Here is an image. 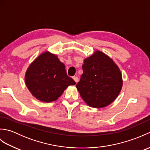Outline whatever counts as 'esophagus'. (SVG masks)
<instances>
[{
  "instance_id": "34e87169",
  "label": "esophagus",
  "mask_w": 150,
  "mask_h": 150,
  "mask_svg": "<svg viewBox=\"0 0 150 150\" xmlns=\"http://www.w3.org/2000/svg\"><path fill=\"white\" fill-rule=\"evenodd\" d=\"M73 79L75 81V82H76V83H77V82H79V78L77 77H73Z\"/></svg>"
}]
</instances>
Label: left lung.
<instances>
[{"label": "left lung", "instance_id": "1", "mask_svg": "<svg viewBox=\"0 0 150 150\" xmlns=\"http://www.w3.org/2000/svg\"><path fill=\"white\" fill-rule=\"evenodd\" d=\"M83 73L76 88L89 106L104 108L116 99L122 87L120 69L110 57L95 51L84 60Z\"/></svg>", "mask_w": 150, "mask_h": 150}]
</instances>
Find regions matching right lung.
<instances>
[{
  "mask_svg": "<svg viewBox=\"0 0 150 150\" xmlns=\"http://www.w3.org/2000/svg\"><path fill=\"white\" fill-rule=\"evenodd\" d=\"M25 83L37 99L51 103L58 99L75 82L67 75L65 65L58 57L47 51L30 64L25 74Z\"/></svg>",
  "mask_w": 150,
  "mask_h": 150,
  "instance_id": "right-lung-1",
  "label": "right lung"
}]
</instances>
